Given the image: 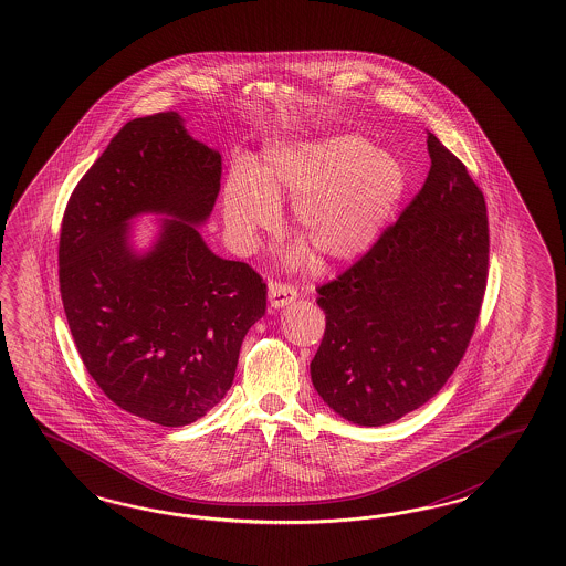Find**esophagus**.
Wrapping results in <instances>:
<instances>
[{"label": "esophagus", "instance_id": "1", "mask_svg": "<svg viewBox=\"0 0 566 566\" xmlns=\"http://www.w3.org/2000/svg\"><path fill=\"white\" fill-rule=\"evenodd\" d=\"M268 296H270V305L274 308L286 307L292 301H296V289L284 282H270L268 284Z\"/></svg>", "mask_w": 566, "mask_h": 566}]
</instances>
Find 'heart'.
<instances>
[{"label":"heart","instance_id":"obj_1","mask_svg":"<svg viewBox=\"0 0 566 566\" xmlns=\"http://www.w3.org/2000/svg\"><path fill=\"white\" fill-rule=\"evenodd\" d=\"M405 189L396 155L357 133H327L268 147L255 170L234 164L223 182V222L240 247H253L277 223V201L291 197L294 232L322 263H343L374 244Z\"/></svg>","mask_w":566,"mask_h":566}]
</instances>
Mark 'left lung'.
Masks as SVG:
<instances>
[{
    "instance_id": "8db88e82",
    "label": "left lung",
    "mask_w": 566,
    "mask_h": 566,
    "mask_svg": "<svg viewBox=\"0 0 566 566\" xmlns=\"http://www.w3.org/2000/svg\"><path fill=\"white\" fill-rule=\"evenodd\" d=\"M428 151L423 189L359 261L317 289L326 332L311 360L313 386L365 428L392 423L442 390L485 294L483 192L431 133Z\"/></svg>"
}]
</instances>
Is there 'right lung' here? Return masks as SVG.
Returning a JSON list of instances; mask_svg holds the SVG:
<instances>
[{
    "mask_svg": "<svg viewBox=\"0 0 566 566\" xmlns=\"http://www.w3.org/2000/svg\"><path fill=\"white\" fill-rule=\"evenodd\" d=\"M220 178L222 155L161 112L122 126L62 220L60 292L86 371L114 405L164 428L222 400L242 338L265 313L263 277L211 253L197 230ZM140 212L171 216L147 254L129 244Z\"/></svg>",
    "mask_w": 566,
    "mask_h": 566,
    "instance_id": "right-lung-1",
    "label": "right lung"
}]
</instances>
